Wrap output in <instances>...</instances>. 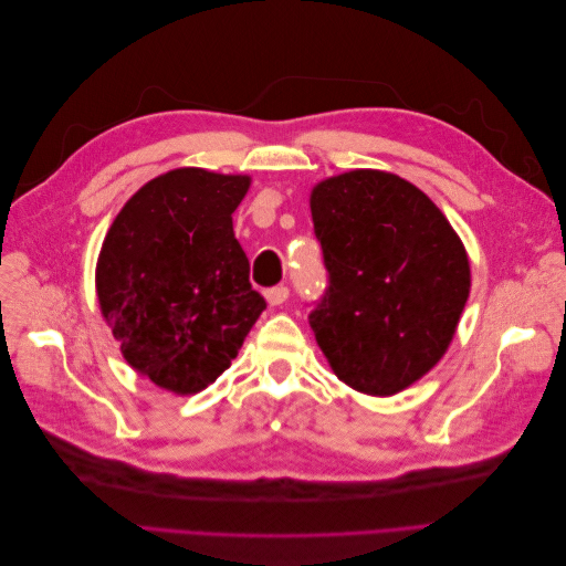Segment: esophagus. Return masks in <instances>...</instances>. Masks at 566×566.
<instances>
[{
  "label": "esophagus",
  "mask_w": 566,
  "mask_h": 566,
  "mask_svg": "<svg viewBox=\"0 0 566 566\" xmlns=\"http://www.w3.org/2000/svg\"><path fill=\"white\" fill-rule=\"evenodd\" d=\"M264 297H266V302H269L271 306H281L283 302H287V297H290V290H287L285 285L269 287L266 293H264Z\"/></svg>",
  "instance_id": "1"
}]
</instances>
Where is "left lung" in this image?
<instances>
[{
  "label": "left lung",
  "instance_id": "left-lung-1",
  "mask_svg": "<svg viewBox=\"0 0 566 566\" xmlns=\"http://www.w3.org/2000/svg\"><path fill=\"white\" fill-rule=\"evenodd\" d=\"M331 285L310 314L337 378L370 397L418 382L447 354L470 297L460 235L418 186L352 169L312 188Z\"/></svg>",
  "mask_w": 566,
  "mask_h": 566
}]
</instances>
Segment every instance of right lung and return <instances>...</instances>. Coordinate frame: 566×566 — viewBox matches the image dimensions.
Instances as JSON below:
<instances>
[{
  "label": "right lung",
  "instance_id": "1",
  "mask_svg": "<svg viewBox=\"0 0 566 566\" xmlns=\"http://www.w3.org/2000/svg\"><path fill=\"white\" fill-rule=\"evenodd\" d=\"M248 175L179 167L117 212L96 262L101 316L125 361L172 394H198L231 366L264 312L233 212Z\"/></svg>",
  "mask_w": 566,
  "mask_h": 566
}]
</instances>
